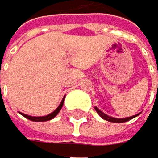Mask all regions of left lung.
I'll list each match as a JSON object with an SVG mask.
<instances>
[{
    "label": "left lung",
    "mask_w": 158,
    "mask_h": 158,
    "mask_svg": "<svg viewBox=\"0 0 158 158\" xmlns=\"http://www.w3.org/2000/svg\"><path fill=\"white\" fill-rule=\"evenodd\" d=\"M94 109H95V111L98 113V115L100 116L102 119H104V120H106V121H109V122H113V123H124V122L130 121V120H132L133 118L139 116V114H137V115H134L132 117H127V118H114V117H111V116H108L107 114H105V113H103L101 110H99L96 106L94 107Z\"/></svg>",
    "instance_id": "left-lung-1"
}]
</instances>
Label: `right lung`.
Instances as JSON below:
<instances>
[{"label":"right lung","instance_id":"right-lung-1","mask_svg":"<svg viewBox=\"0 0 158 158\" xmlns=\"http://www.w3.org/2000/svg\"><path fill=\"white\" fill-rule=\"evenodd\" d=\"M64 100H65V98H63V100L61 101L60 105L58 106V108L56 109V110H54L52 113L48 114L47 116H41V117H34V116H29V115H26V114H23V113H20L22 116L25 117L26 119H28V120L30 121H34V122H45V121H49V120H52L53 118H55L58 113L60 112V110L62 109L63 107V104H64Z\"/></svg>","mask_w":158,"mask_h":158}]
</instances>
